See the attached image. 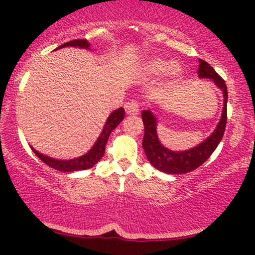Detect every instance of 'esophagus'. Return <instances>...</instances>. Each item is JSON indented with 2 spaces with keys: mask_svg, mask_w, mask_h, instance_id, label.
<instances>
[{
  "mask_svg": "<svg viewBox=\"0 0 255 255\" xmlns=\"http://www.w3.org/2000/svg\"><path fill=\"white\" fill-rule=\"evenodd\" d=\"M125 111L128 115H137L139 113V103L135 100H130L125 103Z\"/></svg>",
  "mask_w": 255,
  "mask_h": 255,
  "instance_id": "obj_1",
  "label": "esophagus"
}]
</instances>
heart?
Returning <instances> with one entry per match:
<instances>
[{"label": "heart", "mask_w": 255, "mask_h": 255, "mask_svg": "<svg viewBox=\"0 0 255 255\" xmlns=\"http://www.w3.org/2000/svg\"><path fill=\"white\" fill-rule=\"evenodd\" d=\"M146 71L152 74H161L165 72L167 82L173 83L177 81L182 75V68L179 64L174 62L169 65V61L163 60L161 58H153L146 62Z\"/></svg>", "instance_id": "obj_1"}]
</instances>
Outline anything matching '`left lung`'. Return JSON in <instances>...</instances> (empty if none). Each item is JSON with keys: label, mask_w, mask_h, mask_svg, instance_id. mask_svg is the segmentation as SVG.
<instances>
[{"label": "left lung", "mask_w": 255, "mask_h": 255, "mask_svg": "<svg viewBox=\"0 0 255 255\" xmlns=\"http://www.w3.org/2000/svg\"><path fill=\"white\" fill-rule=\"evenodd\" d=\"M198 76L214 80L216 85L222 89L224 95V108L219 124L214 133L196 147L183 152H173L167 149L160 144L156 135V120L149 110L141 111V118L144 122V138H142V147L148 161L153 167L160 172L167 174H186L193 172L210 158V155L217 148L224 135L228 120V88L222 76L208 64L207 61L200 60L198 66Z\"/></svg>", "instance_id": "1"}]
</instances>
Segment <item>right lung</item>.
<instances>
[{"instance_id": "right-lung-1", "label": "right lung", "mask_w": 255, "mask_h": 255, "mask_svg": "<svg viewBox=\"0 0 255 255\" xmlns=\"http://www.w3.org/2000/svg\"><path fill=\"white\" fill-rule=\"evenodd\" d=\"M66 46H79L82 48H89V43L86 39H74L71 41H67V43L62 44L61 46L58 48L66 47ZM125 116V110L123 108H120V109L115 110L113 114L110 115L109 118H108L106 125H104V128L101 133L100 138L97 139L95 145L93 146V148L87 153V154L80 156V158L72 159V160H55L52 158H48L46 155L40 154L39 152H37L36 149L32 148L38 158H39L44 163H46L47 166H50L51 168L60 170V172H75V170H85L89 169L92 167L100 161L104 155V152H106V145L108 141V138L111 132H113L114 128H117V125L121 123L122 121L124 120Z\"/></svg>"}]
</instances>
